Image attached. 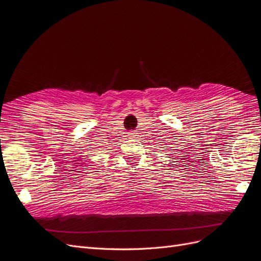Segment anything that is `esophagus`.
Returning a JSON list of instances; mask_svg holds the SVG:
<instances>
[{
    "label": "esophagus",
    "instance_id": "obj_1",
    "mask_svg": "<svg viewBox=\"0 0 261 261\" xmlns=\"http://www.w3.org/2000/svg\"><path fill=\"white\" fill-rule=\"evenodd\" d=\"M135 136H137L136 133H134V132L129 133V137H130V138H135Z\"/></svg>",
    "mask_w": 261,
    "mask_h": 261
}]
</instances>
